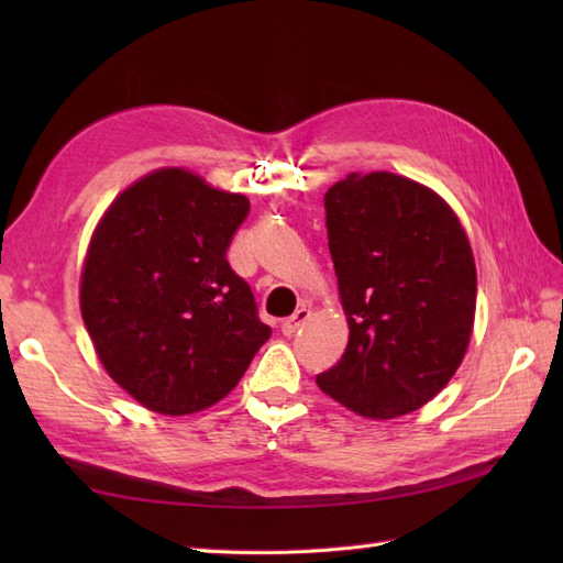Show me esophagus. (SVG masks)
I'll use <instances>...</instances> for the list:
<instances>
[{
	"label": "esophagus",
	"mask_w": 563,
	"mask_h": 563,
	"mask_svg": "<svg viewBox=\"0 0 563 563\" xmlns=\"http://www.w3.org/2000/svg\"><path fill=\"white\" fill-rule=\"evenodd\" d=\"M309 317H312V312H309L307 307L295 309V314H292V317H288V319H285V321H283V327H280V329H283V333H285V336H292V333H295L297 329H300V327H305V324H307Z\"/></svg>",
	"instance_id": "obj_1"
}]
</instances>
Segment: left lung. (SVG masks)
<instances>
[{
  "label": "left lung",
  "mask_w": 563,
  "mask_h": 563,
  "mask_svg": "<svg viewBox=\"0 0 563 563\" xmlns=\"http://www.w3.org/2000/svg\"><path fill=\"white\" fill-rule=\"evenodd\" d=\"M324 208L351 333L317 385L357 416L391 421L440 394L470 349L472 244L448 200L401 174L353 172Z\"/></svg>",
  "instance_id": "obj_1"
}]
</instances>
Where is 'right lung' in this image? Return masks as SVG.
I'll return each mask as SVG.
<instances>
[{
	"label": "right lung",
	"mask_w": 563,
	"mask_h": 563,
	"mask_svg": "<svg viewBox=\"0 0 563 563\" xmlns=\"http://www.w3.org/2000/svg\"><path fill=\"white\" fill-rule=\"evenodd\" d=\"M246 212V196L162 166L118 194L91 234L84 327L109 377L154 413L218 404L271 336L227 263Z\"/></svg>",
	"instance_id": "add662e5"
}]
</instances>
